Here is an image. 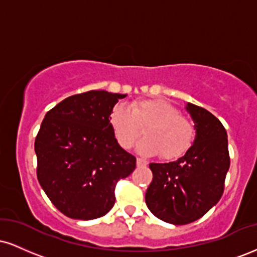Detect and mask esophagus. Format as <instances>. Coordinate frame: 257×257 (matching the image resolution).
<instances>
[{"mask_svg": "<svg viewBox=\"0 0 257 257\" xmlns=\"http://www.w3.org/2000/svg\"><path fill=\"white\" fill-rule=\"evenodd\" d=\"M137 164L138 167H146L147 166V161L143 158H137Z\"/></svg>", "mask_w": 257, "mask_h": 257, "instance_id": "34e87169", "label": "esophagus"}]
</instances>
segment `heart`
Returning a JSON list of instances; mask_svg holds the SVG:
<instances>
[{
  "instance_id": "obj_1",
  "label": "heart",
  "mask_w": 257,
  "mask_h": 257,
  "mask_svg": "<svg viewBox=\"0 0 257 257\" xmlns=\"http://www.w3.org/2000/svg\"><path fill=\"white\" fill-rule=\"evenodd\" d=\"M108 123L123 149H131L146 127V137L138 149L145 155L175 159L187 152L194 140V128L178 108L162 99H146L118 104L112 108Z\"/></svg>"
}]
</instances>
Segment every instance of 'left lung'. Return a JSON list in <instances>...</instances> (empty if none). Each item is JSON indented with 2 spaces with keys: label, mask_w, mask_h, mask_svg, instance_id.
I'll use <instances>...</instances> for the list:
<instances>
[{
  "label": "left lung",
  "mask_w": 257,
  "mask_h": 257,
  "mask_svg": "<svg viewBox=\"0 0 257 257\" xmlns=\"http://www.w3.org/2000/svg\"><path fill=\"white\" fill-rule=\"evenodd\" d=\"M196 137L182 157L151 163L153 179L145 194L147 208L158 219L186 225L200 219L217 204L229 169L225 126L205 108L187 102Z\"/></svg>",
  "instance_id": "obj_1"
}]
</instances>
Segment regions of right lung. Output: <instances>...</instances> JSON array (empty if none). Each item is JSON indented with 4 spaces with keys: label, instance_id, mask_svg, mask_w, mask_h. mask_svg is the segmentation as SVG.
<instances>
[{
    "label": "right lung",
    "instance_id": "1",
    "mask_svg": "<svg viewBox=\"0 0 257 257\" xmlns=\"http://www.w3.org/2000/svg\"><path fill=\"white\" fill-rule=\"evenodd\" d=\"M125 96L90 90L69 96L44 116L35 140L37 179L58 210L71 219L107 214L117 181L137 167L108 123L113 106Z\"/></svg>",
    "mask_w": 257,
    "mask_h": 257
}]
</instances>
